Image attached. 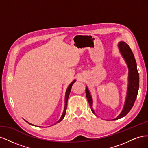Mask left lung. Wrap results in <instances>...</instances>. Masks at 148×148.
Here are the masks:
<instances>
[{"label": "left lung", "instance_id": "1", "mask_svg": "<svg viewBox=\"0 0 148 148\" xmlns=\"http://www.w3.org/2000/svg\"><path fill=\"white\" fill-rule=\"evenodd\" d=\"M121 55L122 56L125 61L126 62L128 68V84L127 92L124 106L122 111L113 120H118L126 115L130 110L135 102L139 89V73L137 70L136 62L130 47L127 43L121 41L118 44ZM86 96L91 107L92 112L95 114V110L92 109V99L87 86H86Z\"/></svg>", "mask_w": 148, "mask_h": 148}]
</instances>
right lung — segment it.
Wrapping results in <instances>:
<instances>
[{
  "label": "right lung",
  "mask_w": 148,
  "mask_h": 148,
  "mask_svg": "<svg viewBox=\"0 0 148 148\" xmlns=\"http://www.w3.org/2000/svg\"><path fill=\"white\" fill-rule=\"evenodd\" d=\"M75 82H76V80H73V81L70 84V85L69 86V87L67 88V89H66V93H65V107H64V112H63V114H62V115L61 116L60 119L59 120H58L57 122L55 124H56V123H57L60 122V121H61L62 119H63L64 118V117H65V113H66V107H67V102H68V99H69V95H70V91H71V87H72V85L73 84V83H74ZM25 121H26V122H27L28 123H29V125H33V126H34V125H33V124H31V123H29V122H27V121H26V120H25Z\"/></svg>",
  "instance_id": "add662e5"
}]
</instances>
